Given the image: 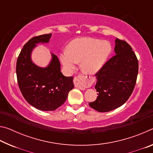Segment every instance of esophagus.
<instances>
[{"label": "esophagus", "instance_id": "1", "mask_svg": "<svg viewBox=\"0 0 153 153\" xmlns=\"http://www.w3.org/2000/svg\"><path fill=\"white\" fill-rule=\"evenodd\" d=\"M75 86L80 90H85L92 84L91 81L89 79H86V77L82 75L76 77L74 79Z\"/></svg>", "mask_w": 153, "mask_h": 153}]
</instances>
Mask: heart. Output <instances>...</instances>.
I'll use <instances>...</instances> for the list:
<instances>
[{"label":"heart","mask_w":153,"mask_h":153,"mask_svg":"<svg viewBox=\"0 0 153 153\" xmlns=\"http://www.w3.org/2000/svg\"><path fill=\"white\" fill-rule=\"evenodd\" d=\"M111 51L110 44L106 41L90 38H79L69 43L68 49L60 54V60L68 73L73 71L81 61L82 70L94 74L105 64Z\"/></svg>","instance_id":"heart-1"}]
</instances>
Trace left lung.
I'll use <instances>...</instances> for the list:
<instances>
[{"label": "left lung", "instance_id": "1", "mask_svg": "<svg viewBox=\"0 0 153 153\" xmlns=\"http://www.w3.org/2000/svg\"><path fill=\"white\" fill-rule=\"evenodd\" d=\"M116 55L96 74L97 100L90 107L98 112H108L123 105L132 93L138 73V61L131 46L116 38Z\"/></svg>", "mask_w": 153, "mask_h": 153}]
</instances>
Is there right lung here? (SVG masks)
Masks as SVG:
<instances>
[{"label": "right lung", "instance_id": "add662e5", "mask_svg": "<svg viewBox=\"0 0 153 153\" xmlns=\"http://www.w3.org/2000/svg\"><path fill=\"white\" fill-rule=\"evenodd\" d=\"M52 34L35 36L24 46L17 58L16 74L18 85L26 101L40 111H55L65 101L74 88L73 77H65L61 72L57 56L51 53L52 59L46 67L33 63L31 55L38 43H48Z\"/></svg>", "mask_w": 153, "mask_h": 153}]
</instances>
